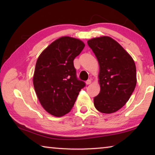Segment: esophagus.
Here are the masks:
<instances>
[{
  "label": "esophagus",
  "instance_id": "34e87169",
  "mask_svg": "<svg viewBox=\"0 0 155 155\" xmlns=\"http://www.w3.org/2000/svg\"><path fill=\"white\" fill-rule=\"evenodd\" d=\"M85 83H86V85H90V84L91 83V81L90 79V80H87Z\"/></svg>",
  "mask_w": 155,
  "mask_h": 155
}]
</instances>
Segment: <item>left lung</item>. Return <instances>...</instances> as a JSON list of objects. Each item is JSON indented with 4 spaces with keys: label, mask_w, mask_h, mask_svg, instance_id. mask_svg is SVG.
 <instances>
[{
    "label": "left lung",
    "mask_w": 155,
    "mask_h": 155,
    "mask_svg": "<svg viewBox=\"0 0 155 155\" xmlns=\"http://www.w3.org/2000/svg\"><path fill=\"white\" fill-rule=\"evenodd\" d=\"M100 65L101 91L94 98L98 111L112 114L127 103L134 91L137 77L135 62L121 45L110 37L87 41Z\"/></svg>",
    "instance_id": "obj_1"
}]
</instances>
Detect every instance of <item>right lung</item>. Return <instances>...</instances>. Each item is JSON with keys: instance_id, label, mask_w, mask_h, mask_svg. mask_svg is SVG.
<instances>
[{"instance_id": "right-lung-1", "label": "right lung", "mask_w": 155, "mask_h": 155, "mask_svg": "<svg viewBox=\"0 0 155 155\" xmlns=\"http://www.w3.org/2000/svg\"><path fill=\"white\" fill-rule=\"evenodd\" d=\"M84 47L80 40L61 37L50 44L37 60L34 88L41 106L54 116L69 113L85 86V82L78 79L73 62Z\"/></svg>"}]
</instances>
